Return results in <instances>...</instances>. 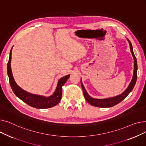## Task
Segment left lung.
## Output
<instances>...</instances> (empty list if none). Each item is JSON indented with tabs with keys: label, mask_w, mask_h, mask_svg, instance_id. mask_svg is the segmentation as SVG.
Returning <instances> with one entry per match:
<instances>
[{
	"label": "left lung",
	"mask_w": 146,
	"mask_h": 146,
	"mask_svg": "<svg viewBox=\"0 0 146 146\" xmlns=\"http://www.w3.org/2000/svg\"><path fill=\"white\" fill-rule=\"evenodd\" d=\"M127 40L129 42V46H130V50H131V54H132L134 60V74H133V78L132 79L131 83H129V85L128 87L127 88V89L120 95L115 96V97H113V98H107V99H95V98H92L88 94L85 88H84V86L83 85L82 80H81V85L82 87L84 96H85L86 100L89 104L93 105L94 106L100 107V108H108V107L113 106L115 105H116L117 104H119V102H121L122 100H124V99L128 95V94L131 92L132 90L133 89V88L135 86V84L136 83L137 78V63L136 57H135L134 54V52H133V46H132L131 42H130V41L128 39H127Z\"/></svg>",
	"instance_id": "1"
}]
</instances>
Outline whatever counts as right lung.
Segmentation results:
<instances>
[{"instance_id": "right-lung-1", "label": "right lung", "mask_w": 146, "mask_h": 146, "mask_svg": "<svg viewBox=\"0 0 146 146\" xmlns=\"http://www.w3.org/2000/svg\"><path fill=\"white\" fill-rule=\"evenodd\" d=\"M11 53L12 49L10 51L9 59L7 65V74L9 76L10 85L14 94L22 101L35 108L45 109L57 105L60 102L61 96H62V86L69 78L70 75H67L59 80L55 92L50 97H44L29 94L19 87L13 79L11 67Z\"/></svg>"}]
</instances>
